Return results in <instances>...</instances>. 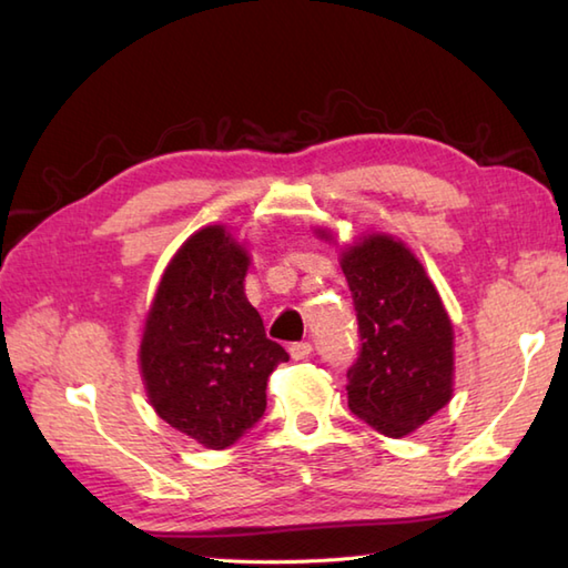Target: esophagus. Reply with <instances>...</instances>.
Returning <instances> with one entry per match:
<instances>
[{
  "mask_svg": "<svg viewBox=\"0 0 568 568\" xmlns=\"http://www.w3.org/2000/svg\"><path fill=\"white\" fill-rule=\"evenodd\" d=\"M312 354V344L310 342H295V344H291V356H293V361H303V358H307Z\"/></svg>",
  "mask_w": 568,
  "mask_h": 568,
  "instance_id": "obj_1",
  "label": "esophagus"
}]
</instances>
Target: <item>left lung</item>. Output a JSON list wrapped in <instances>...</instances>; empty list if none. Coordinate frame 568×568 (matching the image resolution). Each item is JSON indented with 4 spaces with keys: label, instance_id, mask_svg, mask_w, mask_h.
Returning <instances> with one entry per match:
<instances>
[{
    "label": "left lung",
    "instance_id": "obj_1",
    "mask_svg": "<svg viewBox=\"0 0 568 568\" xmlns=\"http://www.w3.org/2000/svg\"><path fill=\"white\" fill-rule=\"evenodd\" d=\"M361 348L346 371L348 409L385 437H405L452 397V322L422 263L371 234L342 258Z\"/></svg>",
    "mask_w": 568,
    "mask_h": 568
}]
</instances>
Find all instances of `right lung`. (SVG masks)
I'll return each instance as SVG.
<instances>
[{"mask_svg":"<svg viewBox=\"0 0 568 568\" xmlns=\"http://www.w3.org/2000/svg\"><path fill=\"white\" fill-rule=\"evenodd\" d=\"M246 268V251L222 226L192 234L168 263L141 342L153 409L207 449L256 425L268 376L291 358L244 295Z\"/></svg>","mask_w":568,"mask_h":568,"instance_id":"add662e5","label":"right lung"}]
</instances>
